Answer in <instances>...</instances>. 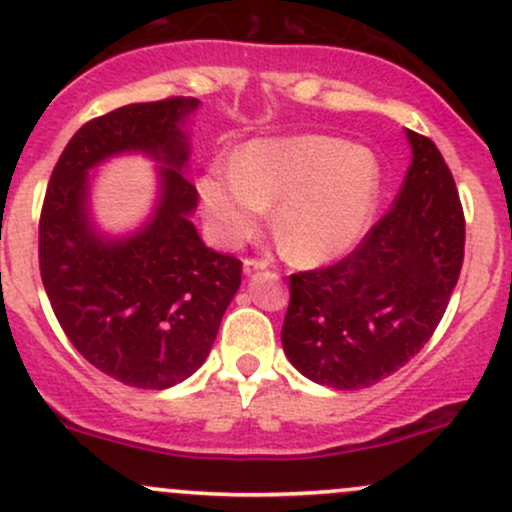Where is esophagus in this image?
Wrapping results in <instances>:
<instances>
[{
    "mask_svg": "<svg viewBox=\"0 0 512 512\" xmlns=\"http://www.w3.org/2000/svg\"><path fill=\"white\" fill-rule=\"evenodd\" d=\"M260 269H267V262L257 260V257H248V260L243 262V272L245 274H255V272H260Z\"/></svg>",
    "mask_w": 512,
    "mask_h": 512,
    "instance_id": "esophagus-1",
    "label": "esophagus"
}]
</instances>
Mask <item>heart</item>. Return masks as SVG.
Segmentation results:
<instances>
[{
    "label": "heart",
    "instance_id": "b5f03b06",
    "mask_svg": "<svg viewBox=\"0 0 512 512\" xmlns=\"http://www.w3.org/2000/svg\"><path fill=\"white\" fill-rule=\"evenodd\" d=\"M199 199L214 238L228 248L248 243L276 205L274 228L305 264L337 260L354 248L375 207L380 170L361 146L334 137L257 139L236 166H211Z\"/></svg>",
    "mask_w": 512,
    "mask_h": 512
}]
</instances>
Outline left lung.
Masks as SVG:
<instances>
[{"label":"left lung","instance_id":"1","mask_svg":"<svg viewBox=\"0 0 512 512\" xmlns=\"http://www.w3.org/2000/svg\"><path fill=\"white\" fill-rule=\"evenodd\" d=\"M402 190L344 260L289 276L281 327L305 378L361 390L424 349L448 308L464 260V211L438 146L407 129Z\"/></svg>","mask_w":512,"mask_h":512}]
</instances>
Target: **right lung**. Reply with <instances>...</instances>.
Masks as SVG:
<instances>
[{"instance_id":"right-lung-1","label":"right lung","mask_w":512,"mask_h":512,"mask_svg":"<svg viewBox=\"0 0 512 512\" xmlns=\"http://www.w3.org/2000/svg\"><path fill=\"white\" fill-rule=\"evenodd\" d=\"M197 105L175 96L88 120L64 146L40 211V276L57 322L91 366L142 390H166L202 366L243 272L190 221L197 190L180 173L190 156L180 125ZM125 150L167 163L162 199L142 232L103 241L87 221L85 173Z\"/></svg>"}]
</instances>
